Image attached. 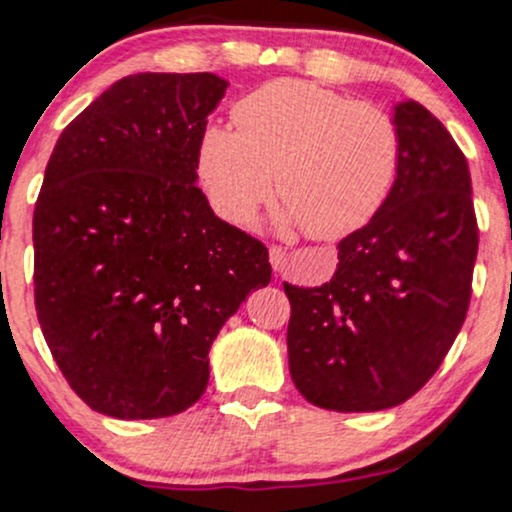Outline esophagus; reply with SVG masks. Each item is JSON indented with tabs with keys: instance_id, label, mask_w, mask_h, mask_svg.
Returning <instances> with one entry per match:
<instances>
[{
	"instance_id": "1",
	"label": "esophagus",
	"mask_w": 512,
	"mask_h": 512,
	"mask_svg": "<svg viewBox=\"0 0 512 512\" xmlns=\"http://www.w3.org/2000/svg\"><path fill=\"white\" fill-rule=\"evenodd\" d=\"M286 250L284 248H279V245H272V248H269V262H272V267H274V272H281V269L286 267Z\"/></svg>"
}]
</instances>
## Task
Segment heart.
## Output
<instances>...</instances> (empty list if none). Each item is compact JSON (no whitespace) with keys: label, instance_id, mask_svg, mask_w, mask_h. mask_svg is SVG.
<instances>
[{"label":"heart","instance_id":"heart-1","mask_svg":"<svg viewBox=\"0 0 512 512\" xmlns=\"http://www.w3.org/2000/svg\"><path fill=\"white\" fill-rule=\"evenodd\" d=\"M236 127L209 125L197 173L226 221L248 223L276 195L281 228L334 240L378 214L397 180L402 139L385 110L301 79H276L240 98Z\"/></svg>","mask_w":512,"mask_h":512}]
</instances>
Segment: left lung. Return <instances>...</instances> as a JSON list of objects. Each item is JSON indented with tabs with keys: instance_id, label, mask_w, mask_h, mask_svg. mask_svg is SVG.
<instances>
[{
	"instance_id": "obj_1",
	"label": "left lung",
	"mask_w": 512,
	"mask_h": 512,
	"mask_svg": "<svg viewBox=\"0 0 512 512\" xmlns=\"http://www.w3.org/2000/svg\"><path fill=\"white\" fill-rule=\"evenodd\" d=\"M402 139L390 197L337 245L322 286L284 281L293 385L332 411L407 402L436 373L472 296L479 231L467 158L421 103L395 105Z\"/></svg>"
}]
</instances>
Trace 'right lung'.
Wrapping results in <instances>:
<instances>
[{"label": "right lung", "instance_id": "add662e5", "mask_svg": "<svg viewBox=\"0 0 512 512\" xmlns=\"http://www.w3.org/2000/svg\"><path fill=\"white\" fill-rule=\"evenodd\" d=\"M228 81L142 72L64 127L33 211L35 310L52 358L115 419L185 411L209 349L269 252L221 221L197 187V144Z\"/></svg>", "mask_w": 512, "mask_h": 512}]
</instances>
